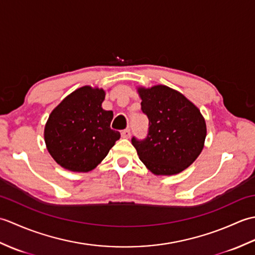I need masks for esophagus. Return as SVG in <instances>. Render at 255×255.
Segmentation results:
<instances>
[{
  "label": "esophagus",
  "mask_w": 255,
  "mask_h": 255,
  "mask_svg": "<svg viewBox=\"0 0 255 255\" xmlns=\"http://www.w3.org/2000/svg\"><path fill=\"white\" fill-rule=\"evenodd\" d=\"M122 137L126 139L130 138V130H129V129H125L124 131H122Z\"/></svg>",
  "instance_id": "esophagus-1"
}]
</instances>
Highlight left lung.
<instances>
[{"mask_svg":"<svg viewBox=\"0 0 255 255\" xmlns=\"http://www.w3.org/2000/svg\"><path fill=\"white\" fill-rule=\"evenodd\" d=\"M137 91L149 118L147 138L131 139L139 159L155 175L178 174L204 149L205 118L194 103L169 86H139Z\"/></svg>","mask_w":255,"mask_h":255,"instance_id":"8db88e82","label":"left lung"}]
</instances>
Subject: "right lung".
I'll return each instance as SVG.
<instances>
[{
	"label": "right lung",
	"instance_id": "right-lung-1",
	"mask_svg": "<svg viewBox=\"0 0 255 255\" xmlns=\"http://www.w3.org/2000/svg\"><path fill=\"white\" fill-rule=\"evenodd\" d=\"M105 91L85 85L51 112L44 138L48 152L63 169L90 172L104 160L121 133L111 129L114 114L103 110Z\"/></svg>",
	"mask_w": 255,
	"mask_h": 255
}]
</instances>
